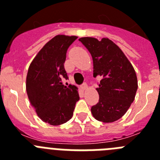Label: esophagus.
I'll list each match as a JSON object with an SVG mask.
<instances>
[{
  "label": "esophagus",
  "mask_w": 160,
  "mask_h": 160,
  "mask_svg": "<svg viewBox=\"0 0 160 160\" xmlns=\"http://www.w3.org/2000/svg\"><path fill=\"white\" fill-rule=\"evenodd\" d=\"M81 88L83 90H87V83L84 82V83H83V84H82L81 85Z\"/></svg>",
  "instance_id": "1"
}]
</instances>
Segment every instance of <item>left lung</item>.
<instances>
[{
    "label": "left lung",
    "mask_w": 160,
    "mask_h": 160,
    "mask_svg": "<svg viewBox=\"0 0 160 160\" xmlns=\"http://www.w3.org/2000/svg\"><path fill=\"white\" fill-rule=\"evenodd\" d=\"M79 41L92 56L94 77H102L97 88L99 100L91 107V113L98 121L114 122L123 116L135 99L138 89L135 70L123 52L108 38H81Z\"/></svg>",
    "instance_id": "obj_1"
}]
</instances>
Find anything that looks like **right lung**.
<instances>
[{
    "instance_id": "add662e5",
    "label": "right lung",
    "mask_w": 160,
    "mask_h": 160,
    "mask_svg": "<svg viewBox=\"0 0 160 160\" xmlns=\"http://www.w3.org/2000/svg\"><path fill=\"white\" fill-rule=\"evenodd\" d=\"M76 36L57 35L43 46L32 60L26 78V91L30 104L38 117L50 125L63 124L73 116L79 100L78 88L67 80L64 67L68 48Z\"/></svg>"
}]
</instances>
